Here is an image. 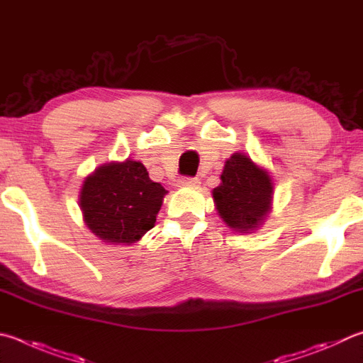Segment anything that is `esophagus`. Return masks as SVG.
Returning a JSON list of instances; mask_svg holds the SVG:
<instances>
[{
  "mask_svg": "<svg viewBox=\"0 0 363 363\" xmlns=\"http://www.w3.org/2000/svg\"><path fill=\"white\" fill-rule=\"evenodd\" d=\"M199 179H196V177H189V176H186V177H181L179 179V186H182V187H186V186H199Z\"/></svg>",
  "mask_w": 363,
  "mask_h": 363,
  "instance_id": "34e87169",
  "label": "esophagus"
}]
</instances>
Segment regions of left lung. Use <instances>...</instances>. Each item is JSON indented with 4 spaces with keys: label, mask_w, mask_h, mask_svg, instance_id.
Here are the masks:
<instances>
[{
    "label": "left lung",
    "mask_w": 363,
    "mask_h": 363,
    "mask_svg": "<svg viewBox=\"0 0 363 363\" xmlns=\"http://www.w3.org/2000/svg\"><path fill=\"white\" fill-rule=\"evenodd\" d=\"M214 189V203L230 228L246 233L254 230L269 211L273 186L267 171L255 167L245 154H233Z\"/></svg>",
    "instance_id": "8db88e82"
}]
</instances>
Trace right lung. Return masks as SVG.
<instances>
[{
	"instance_id": "right-lung-1",
	"label": "right lung",
	"mask_w": 363,
	"mask_h": 363,
	"mask_svg": "<svg viewBox=\"0 0 363 363\" xmlns=\"http://www.w3.org/2000/svg\"><path fill=\"white\" fill-rule=\"evenodd\" d=\"M164 194L143 163H109L85 179L81 209L98 238L130 245L155 225Z\"/></svg>"
}]
</instances>
